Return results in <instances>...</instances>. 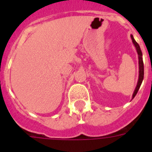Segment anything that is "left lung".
I'll use <instances>...</instances> for the list:
<instances>
[{"label": "left lung", "instance_id": "left-lung-1", "mask_svg": "<svg viewBox=\"0 0 152 152\" xmlns=\"http://www.w3.org/2000/svg\"><path fill=\"white\" fill-rule=\"evenodd\" d=\"M131 39H132V41L133 42V44H134L135 47L137 49V53H138V59H139V79H138V82H137V85L136 87V89H135L133 95H132V99H133L137 94V92H138L140 87L141 85L142 81L144 80V62H143V58H142L141 50H140L139 44L135 41L134 38H133L132 35H131Z\"/></svg>", "mask_w": 152, "mask_h": 152}]
</instances>
